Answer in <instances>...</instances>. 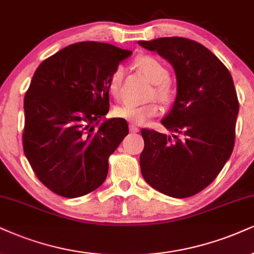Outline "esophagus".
<instances>
[{
    "label": "esophagus",
    "mask_w": 254,
    "mask_h": 254,
    "mask_svg": "<svg viewBox=\"0 0 254 254\" xmlns=\"http://www.w3.org/2000/svg\"><path fill=\"white\" fill-rule=\"evenodd\" d=\"M139 127H136V126H134V125H129V132L130 133H137L139 132Z\"/></svg>",
    "instance_id": "1"
}]
</instances>
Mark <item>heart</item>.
<instances>
[{"mask_svg": "<svg viewBox=\"0 0 254 254\" xmlns=\"http://www.w3.org/2000/svg\"><path fill=\"white\" fill-rule=\"evenodd\" d=\"M135 65L146 75L147 79L155 84L153 94L162 101H167L171 98L172 89L170 83L166 81L168 71L164 64L153 55H141L136 58ZM124 77V68L118 65L112 74L109 75L107 81V89L113 98L120 95V87ZM162 112L161 106L156 101H151L141 106L122 105L114 109V115L117 118L133 122V124H145L151 118L158 117Z\"/></svg>", "mask_w": 254, "mask_h": 254, "instance_id": "b5f03b06", "label": "heart"}]
</instances>
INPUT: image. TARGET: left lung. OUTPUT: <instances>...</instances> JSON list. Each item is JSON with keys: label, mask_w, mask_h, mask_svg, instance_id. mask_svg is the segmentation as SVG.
<instances>
[{"label": "left lung", "mask_w": 254, "mask_h": 254, "mask_svg": "<svg viewBox=\"0 0 254 254\" xmlns=\"http://www.w3.org/2000/svg\"><path fill=\"white\" fill-rule=\"evenodd\" d=\"M173 67L177 98L161 124L171 135L142 129L140 167L146 183L173 198L199 193L232 154L239 112L230 71L206 47L185 37L139 41Z\"/></svg>", "instance_id": "1"}]
</instances>
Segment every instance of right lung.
<instances>
[{
    "instance_id": "obj_1",
    "label": "right lung",
    "mask_w": 254,
    "mask_h": 254,
    "mask_svg": "<svg viewBox=\"0 0 254 254\" xmlns=\"http://www.w3.org/2000/svg\"><path fill=\"white\" fill-rule=\"evenodd\" d=\"M130 54L108 43L77 42L34 73L24 96L23 151L52 192L77 198L106 180L109 155L128 134L125 119L105 118L107 81Z\"/></svg>"
}]
</instances>
